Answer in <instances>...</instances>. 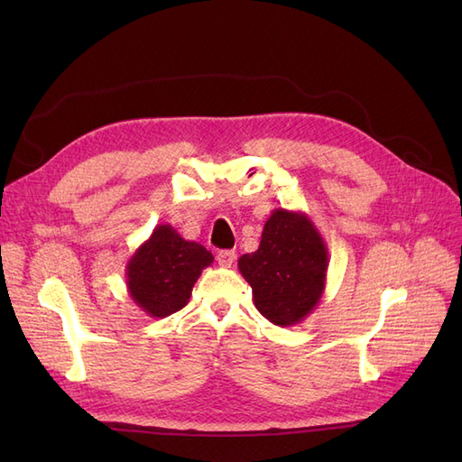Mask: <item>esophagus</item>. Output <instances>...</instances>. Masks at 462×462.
<instances>
[{
	"label": "esophagus",
	"instance_id": "34e87169",
	"mask_svg": "<svg viewBox=\"0 0 462 462\" xmlns=\"http://www.w3.org/2000/svg\"><path fill=\"white\" fill-rule=\"evenodd\" d=\"M235 262V253L233 250H219L217 253V263L223 265V268H231Z\"/></svg>",
	"mask_w": 462,
	"mask_h": 462
}]
</instances>
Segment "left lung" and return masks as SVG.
Masks as SVG:
<instances>
[{
	"label": "left lung",
	"mask_w": 462,
	"mask_h": 462,
	"mask_svg": "<svg viewBox=\"0 0 462 462\" xmlns=\"http://www.w3.org/2000/svg\"><path fill=\"white\" fill-rule=\"evenodd\" d=\"M258 312L279 328L312 314L326 289L328 246L312 219L277 208L262 231L256 253L239 258Z\"/></svg>",
	"instance_id": "8db88e82"
}]
</instances>
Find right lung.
<instances>
[{
	"label": "right lung",
	"mask_w": 462,
	"mask_h": 462,
	"mask_svg": "<svg viewBox=\"0 0 462 462\" xmlns=\"http://www.w3.org/2000/svg\"><path fill=\"white\" fill-rule=\"evenodd\" d=\"M212 262L209 250L162 223L127 262L129 295L148 316H170L187 306L194 283Z\"/></svg>",
	"instance_id": "obj_1"
}]
</instances>
